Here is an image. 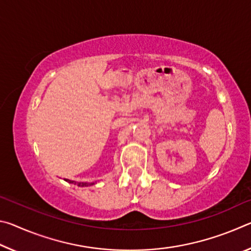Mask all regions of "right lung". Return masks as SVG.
Wrapping results in <instances>:
<instances>
[{"label": "right lung", "mask_w": 251, "mask_h": 251, "mask_svg": "<svg viewBox=\"0 0 251 251\" xmlns=\"http://www.w3.org/2000/svg\"><path fill=\"white\" fill-rule=\"evenodd\" d=\"M66 181H69V182H71V184H74V185H77V186H79V187H88V186H91V185H94L95 182H75V181H73V180H69L67 179Z\"/></svg>", "instance_id": "right-lung-1"}]
</instances>
